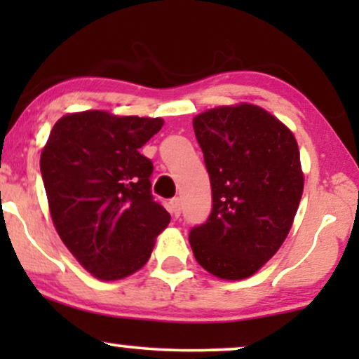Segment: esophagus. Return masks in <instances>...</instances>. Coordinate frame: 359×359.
Here are the masks:
<instances>
[{
    "label": "esophagus",
    "instance_id": "esophagus-1",
    "mask_svg": "<svg viewBox=\"0 0 359 359\" xmlns=\"http://www.w3.org/2000/svg\"><path fill=\"white\" fill-rule=\"evenodd\" d=\"M170 210L175 217H180V214H181V199L180 198H173L170 201Z\"/></svg>",
    "mask_w": 359,
    "mask_h": 359
}]
</instances>
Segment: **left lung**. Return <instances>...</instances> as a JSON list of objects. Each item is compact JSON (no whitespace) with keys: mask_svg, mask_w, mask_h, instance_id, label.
I'll list each match as a JSON object with an SVG mask.
<instances>
[{"mask_svg":"<svg viewBox=\"0 0 359 359\" xmlns=\"http://www.w3.org/2000/svg\"><path fill=\"white\" fill-rule=\"evenodd\" d=\"M212 189V210L189 243L205 271L252 276L278 252L304 191L297 142L262 107L220 106L193 119Z\"/></svg>","mask_w":359,"mask_h":359,"instance_id":"1","label":"left lung"}]
</instances>
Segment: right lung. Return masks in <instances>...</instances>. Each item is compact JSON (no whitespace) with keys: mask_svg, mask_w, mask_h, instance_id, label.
<instances>
[{"mask_svg":"<svg viewBox=\"0 0 359 359\" xmlns=\"http://www.w3.org/2000/svg\"><path fill=\"white\" fill-rule=\"evenodd\" d=\"M160 117L83 111L58 119L41 155L48 209L62 242L102 281L149 262L170 214L151 196V161L140 149Z\"/></svg>","mask_w":359,"mask_h":359,"instance_id":"add662e5","label":"right lung"}]
</instances>
